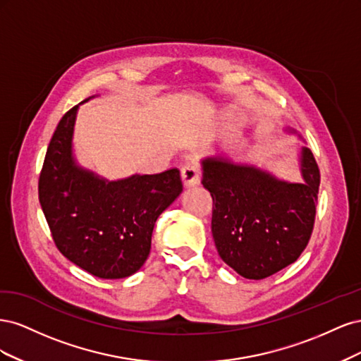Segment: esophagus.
<instances>
[{"label":"esophagus","mask_w":361,"mask_h":361,"mask_svg":"<svg viewBox=\"0 0 361 361\" xmlns=\"http://www.w3.org/2000/svg\"><path fill=\"white\" fill-rule=\"evenodd\" d=\"M180 176L183 180L185 187H194V185L200 183V178H202V171L199 169V166H195L194 162H187L182 167Z\"/></svg>","instance_id":"34e87169"}]
</instances>
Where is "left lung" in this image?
Returning a JSON list of instances; mask_svg holds the SVG:
<instances>
[{"label":"left lung","instance_id":"left-lung-1","mask_svg":"<svg viewBox=\"0 0 361 361\" xmlns=\"http://www.w3.org/2000/svg\"><path fill=\"white\" fill-rule=\"evenodd\" d=\"M300 167L302 182L293 183L223 157L202 161V183L214 200L215 247L239 276L267 279L307 247L321 182L309 147L301 149Z\"/></svg>","mask_w":361,"mask_h":361}]
</instances>
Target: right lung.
<instances>
[{
	"instance_id": "1",
	"label": "right lung",
	"mask_w": 361,
	"mask_h": 361,
	"mask_svg": "<svg viewBox=\"0 0 361 361\" xmlns=\"http://www.w3.org/2000/svg\"><path fill=\"white\" fill-rule=\"evenodd\" d=\"M82 104V102H81ZM78 105L61 117L39 178V202L60 253L99 279L133 276L150 253L157 218L179 197L178 169L106 180L76 166Z\"/></svg>"
}]
</instances>
